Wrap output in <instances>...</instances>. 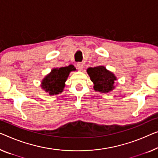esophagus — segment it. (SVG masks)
<instances>
[{
  "mask_svg": "<svg viewBox=\"0 0 158 158\" xmlns=\"http://www.w3.org/2000/svg\"><path fill=\"white\" fill-rule=\"evenodd\" d=\"M77 68H78L79 70H82L84 68V64L81 62H78L77 64Z\"/></svg>",
  "mask_w": 158,
  "mask_h": 158,
  "instance_id": "obj_1",
  "label": "esophagus"
}]
</instances>
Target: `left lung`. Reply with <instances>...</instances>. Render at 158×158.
<instances>
[{
    "label": "left lung",
    "instance_id": "left-lung-1",
    "mask_svg": "<svg viewBox=\"0 0 158 158\" xmlns=\"http://www.w3.org/2000/svg\"><path fill=\"white\" fill-rule=\"evenodd\" d=\"M87 73L94 82V88L96 91L108 93L114 89V81L116 77L113 73L106 69L103 66L90 67L87 69Z\"/></svg>",
    "mask_w": 158,
    "mask_h": 158
}]
</instances>
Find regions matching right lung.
<instances>
[{
    "mask_svg": "<svg viewBox=\"0 0 158 158\" xmlns=\"http://www.w3.org/2000/svg\"><path fill=\"white\" fill-rule=\"evenodd\" d=\"M75 70L74 66L56 68L52 70L50 74L45 77L42 81V87L49 95H56L62 92L65 86L69 72Z\"/></svg>",
    "mask_w": 158,
    "mask_h": 158,
    "instance_id": "obj_1",
    "label": "right lung"
}]
</instances>
